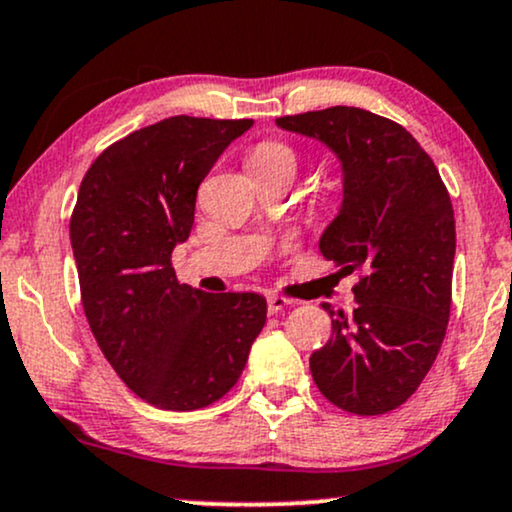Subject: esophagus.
Instances as JSON below:
<instances>
[{"label": "esophagus", "instance_id": "obj_1", "mask_svg": "<svg viewBox=\"0 0 512 512\" xmlns=\"http://www.w3.org/2000/svg\"><path fill=\"white\" fill-rule=\"evenodd\" d=\"M288 305H291V300L283 298V295H276V293H269V295H267V310H269V315H276V312H281L283 307H288Z\"/></svg>", "mask_w": 512, "mask_h": 512}]
</instances>
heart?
<instances>
[{
	"mask_svg": "<svg viewBox=\"0 0 512 512\" xmlns=\"http://www.w3.org/2000/svg\"><path fill=\"white\" fill-rule=\"evenodd\" d=\"M250 169L262 171V169H286L295 174L298 169V155L291 145L276 143V140H267V143H260L252 150L250 155Z\"/></svg>",
	"mask_w": 512,
	"mask_h": 512,
	"instance_id": "b5f03b06",
	"label": "heart"
}]
</instances>
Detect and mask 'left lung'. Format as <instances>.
Masks as SVG:
<instances>
[{
    "label": "left lung",
    "mask_w": 512,
    "mask_h": 512,
    "mask_svg": "<svg viewBox=\"0 0 512 512\" xmlns=\"http://www.w3.org/2000/svg\"><path fill=\"white\" fill-rule=\"evenodd\" d=\"M276 126L319 140L341 164L343 202L319 238L341 272H360L353 315H331L310 357L326 400L353 415L403 405L427 372L451 315L455 219L432 157L396 121L357 107L281 116Z\"/></svg>",
    "instance_id": "1"
}]
</instances>
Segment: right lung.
Wrapping results in <instances>:
<instances>
[{
  "label": "right lung",
  "mask_w": 512,
  "mask_h": 512,
  "mask_svg": "<svg viewBox=\"0 0 512 512\" xmlns=\"http://www.w3.org/2000/svg\"><path fill=\"white\" fill-rule=\"evenodd\" d=\"M250 126L171 116L109 145L80 183L71 248L85 317L123 384L155 408L229 393L267 322L260 293H205L171 267L202 178Z\"/></svg>",
  "instance_id": "obj_1"
}]
</instances>
